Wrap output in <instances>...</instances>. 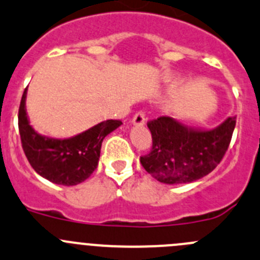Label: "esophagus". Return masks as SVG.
I'll list each match as a JSON object with an SVG mask.
<instances>
[{"label": "esophagus", "mask_w": 260, "mask_h": 260, "mask_svg": "<svg viewBox=\"0 0 260 260\" xmlns=\"http://www.w3.org/2000/svg\"><path fill=\"white\" fill-rule=\"evenodd\" d=\"M145 122H146V117H145V113H143L142 110H140V112H137L135 115H133V119H132L133 124L142 125L145 124Z\"/></svg>", "instance_id": "1"}]
</instances>
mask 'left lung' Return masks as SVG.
<instances>
[{
  "mask_svg": "<svg viewBox=\"0 0 260 260\" xmlns=\"http://www.w3.org/2000/svg\"><path fill=\"white\" fill-rule=\"evenodd\" d=\"M236 117L217 128L198 131L174 118L158 117L147 122L152 148L140 161L148 174L165 184H183L210 174L225 156L231 142Z\"/></svg>",
  "mask_w": 260,
  "mask_h": 260,
  "instance_id": "left-lung-1",
  "label": "left lung"
}]
</instances>
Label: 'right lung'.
Segmentation results:
<instances>
[{
  "label": "right lung",
  "mask_w": 260,
  "mask_h": 260,
  "mask_svg": "<svg viewBox=\"0 0 260 260\" xmlns=\"http://www.w3.org/2000/svg\"><path fill=\"white\" fill-rule=\"evenodd\" d=\"M26 89L19 108V132L25 156L43 178L60 185H76L86 180L98 168L105 136L117 129L122 120L109 119L67 140L40 136L29 124L25 109Z\"/></svg>",
  "instance_id": "right-lung-1"
}]
</instances>
